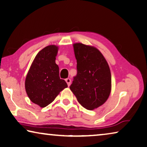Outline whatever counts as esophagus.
Wrapping results in <instances>:
<instances>
[{"mask_svg":"<svg viewBox=\"0 0 147 147\" xmlns=\"http://www.w3.org/2000/svg\"><path fill=\"white\" fill-rule=\"evenodd\" d=\"M65 81H66V82L67 84V85H68V86H69L70 84H71V79H70V78H67V79H65Z\"/></svg>","mask_w":147,"mask_h":147,"instance_id":"1","label":"esophagus"}]
</instances>
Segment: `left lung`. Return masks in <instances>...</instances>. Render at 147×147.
Segmentation results:
<instances>
[{
    "label": "left lung",
    "instance_id": "obj_1",
    "mask_svg": "<svg viewBox=\"0 0 147 147\" xmlns=\"http://www.w3.org/2000/svg\"><path fill=\"white\" fill-rule=\"evenodd\" d=\"M77 74L70 89L78 103L88 110L103 105L111 92V74L108 63L94 46L73 44Z\"/></svg>",
    "mask_w": 147,
    "mask_h": 147
}]
</instances>
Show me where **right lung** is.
Returning <instances> with one entry per match:
<instances>
[{
	"label": "right lung",
	"instance_id": "1",
	"mask_svg": "<svg viewBox=\"0 0 147 147\" xmlns=\"http://www.w3.org/2000/svg\"><path fill=\"white\" fill-rule=\"evenodd\" d=\"M58 49L57 46L50 45L41 50L34 57L25 78L28 97L42 108L54 101L60 92L68 86L59 78V67L55 63Z\"/></svg>",
	"mask_w": 147,
	"mask_h": 147
}]
</instances>
